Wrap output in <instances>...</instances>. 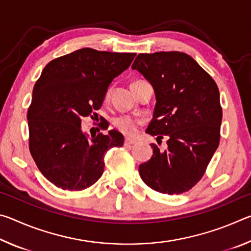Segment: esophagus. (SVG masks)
Returning <instances> with one entry per match:
<instances>
[{"label": "esophagus", "mask_w": 251, "mask_h": 251, "mask_svg": "<svg viewBox=\"0 0 251 251\" xmlns=\"http://www.w3.org/2000/svg\"><path fill=\"white\" fill-rule=\"evenodd\" d=\"M124 144L126 146H129V145H134V144H136V141H134V139H131V138H128V137H126L125 138V141H124Z\"/></svg>", "instance_id": "34e87169"}]
</instances>
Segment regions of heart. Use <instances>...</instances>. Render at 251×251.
Instances as JSON below:
<instances>
[{"label": "heart", "mask_w": 251, "mask_h": 251, "mask_svg": "<svg viewBox=\"0 0 251 251\" xmlns=\"http://www.w3.org/2000/svg\"><path fill=\"white\" fill-rule=\"evenodd\" d=\"M138 82V80H136ZM135 83V82H134ZM108 96V95H107ZM141 121L131 116H120L115 120V126L125 135H134L141 125Z\"/></svg>", "instance_id": "obj_1"}]
</instances>
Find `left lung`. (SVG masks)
Wrapping results in <instances>:
<instances>
[{"label": "left lung", "instance_id": "8db88e82", "mask_svg": "<svg viewBox=\"0 0 251 251\" xmlns=\"http://www.w3.org/2000/svg\"><path fill=\"white\" fill-rule=\"evenodd\" d=\"M155 92L156 105L146 133L167 137V150L155 144L139 175L161 194H182L201 179L218 148L223 112L217 85L195 59L180 52L138 54L131 65Z\"/></svg>", "mask_w": 251, "mask_h": 251}]
</instances>
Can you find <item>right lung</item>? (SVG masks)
<instances>
[{
	"label": "right lung",
	"instance_id": "1",
	"mask_svg": "<svg viewBox=\"0 0 251 251\" xmlns=\"http://www.w3.org/2000/svg\"><path fill=\"white\" fill-rule=\"evenodd\" d=\"M135 55L85 48L53 59L42 71L27 112L29 151L58 188L82 190L95 184L103 175L105 152L124 144L116 129L90 136L82 120L100 108L109 84Z\"/></svg>",
	"mask_w": 251,
	"mask_h": 251
}]
</instances>
